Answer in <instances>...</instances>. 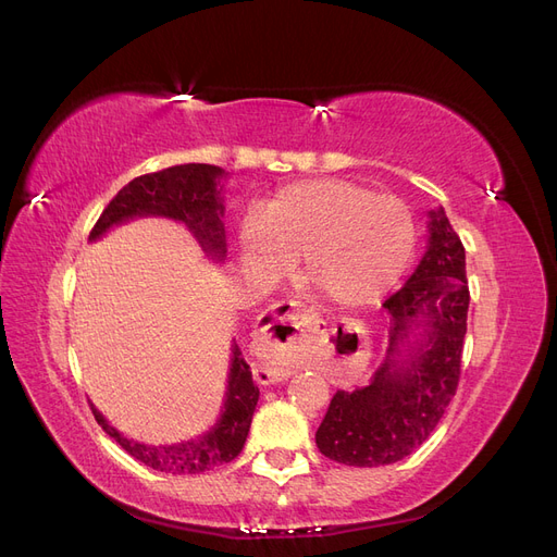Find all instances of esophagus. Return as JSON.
I'll use <instances>...</instances> for the list:
<instances>
[{"instance_id": "esophagus-1", "label": "esophagus", "mask_w": 557, "mask_h": 557, "mask_svg": "<svg viewBox=\"0 0 557 557\" xmlns=\"http://www.w3.org/2000/svg\"><path fill=\"white\" fill-rule=\"evenodd\" d=\"M320 326V318L313 313V310L304 308L297 301H281L274 304L260 313L256 322V331L262 336V343L276 349L285 351L290 349L306 331H315ZM287 376V370L283 368H262L256 372V380L260 384H274L283 382Z\"/></svg>"}]
</instances>
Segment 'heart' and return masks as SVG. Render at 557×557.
I'll return each instance as SVG.
<instances>
[{"label":"heart","instance_id":"heart-1","mask_svg":"<svg viewBox=\"0 0 557 557\" xmlns=\"http://www.w3.org/2000/svg\"><path fill=\"white\" fill-rule=\"evenodd\" d=\"M418 242L413 210L393 194L322 177L283 187L242 221L237 253L258 283H276L301 256L304 274L336 308L380 304L403 278Z\"/></svg>","mask_w":557,"mask_h":557}]
</instances>
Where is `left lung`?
<instances>
[{"instance_id": "8db88e82", "label": "left lung", "mask_w": 557, "mask_h": 557, "mask_svg": "<svg viewBox=\"0 0 557 557\" xmlns=\"http://www.w3.org/2000/svg\"><path fill=\"white\" fill-rule=\"evenodd\" d=\"M428 249L409 281L386 299V361L370 386L333 395L315 443L347 466L395 463L438 425L455 397L469 318L466 251L446 210H430Z\"/></svg>"}]
</instances>
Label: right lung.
I'll list each match as a JSON object with an SVG mask.
<instances>
[{"instance_id": "obj_1", "label": "right lung", "mask_w": 557, "mask_h": 557, "mask_svg": "<svg viewBox=\"0 0 557 557\" xmlns=\"http://www.w3.org/2000/svg\"><path fill=\"white\" fill-rule=\"evenodd\" d=\"M224 181H228V173L212 164H181L139 175L111 198L88 239L98 242L111 228L135 219H169L187 226L206 258L221 264L226 260V228L221 221L226 210ZM239 354L242 351L233 341L224 405H221L214 425L203 434L177 443L135 441L109 425V420L91 403L98 425H102L127 455L162 473L196 475L219 463L233 461L247 443L260 397V391L251 380V370Z\"/></svg>"}]
</instances>
